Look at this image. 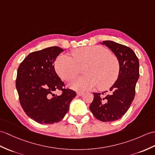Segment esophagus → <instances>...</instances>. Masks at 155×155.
I'll use <instances>...</instances> for the list:
<instances>
[{"label": "esophagus", "instance_id": "1", "mask_svg": "<svg viewBox=\"0 0 155 155\" xmlns=\"http://www.w3.org/2000/svg\"><path fill=\"white\" fill-rule=\"evenodd\" d=\"M84 92H77V95H78V96H83V95H84Z\"/></svg>", "mask_w": 155, "mask_h": 155}]
</instances>
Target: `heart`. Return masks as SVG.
Here are the masks:
<instances>
[{
	"instance_id": "heart-1",
	"label": "heart",
	"mask_w": 155,
	"mask_h": 155,
	"mask_svg": "<svg viewBox=\"0 0 155 155\" xmlns=\"http://www.w3.org/2000/svg\"><path fill=\"white\" fill-rule=\"evenodd\" d=\"M73 59L61 55L55 61L56 73L63 81H69L83 69L85 76L74 79L70 87L85 91L96 87L104 91L111 87L118 79L120 64L117 57L109 49L100 45L88 46L72 51Z\"/></svg>"
}]
</instances>
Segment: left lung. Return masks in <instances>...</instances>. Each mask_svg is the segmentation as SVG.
Here are the masks:
<instances>
[{"mask_svg": "<svg viewBox=\"0 0 155 155\" xmlns=\"http://www.w3.org/2000/svg\"><path fill=\"white\" fill-rule=\"evenodd\" d=\"M114 52L120 64L118 79L106 94L93 93L94 100L89 108L94 116L104 122L116 121L129 110L134 99L135 86L139 77V62L135 52L129 47L112 41H104Z\"/></svg>", "mask_w": 155, "mask_h": 155, "instance_id": "1", "label": "left lung"}]
</instances>
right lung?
<instances>
[{
    "label": "right lung",
    "instance_id": "right-lung-1",
    "mask_svg": "<svg viewBox=\"0 0 155 155\" xmlns=\"http://www.w3.org/2000/svg\"><path fill=\"white\" fill-rule=\"evenodd\" d=\"M63 50L54 46L32 52L20 63L16 87L24 112L41 124L60 121L69 111L76 92L65 88L57 74L53 63ZM61 90L62 94L55 95Z\"/></svg>",
    "mask_w": 155,
    "mask_h": 155
}]
</instances>
